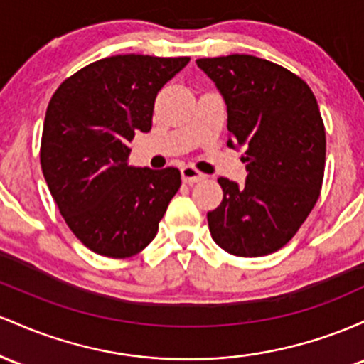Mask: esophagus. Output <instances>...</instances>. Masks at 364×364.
<instances>
[{
	"instance_id": "1",
	"label": "esophagus",
	"mask_w": 364,
	"mask_h": 364,
	"mask_svg": "<svg viewBox=\"0 0 364 364\" xmlns=\"http://www.w3.org/2000/svg\"><path fill=\"white\" fill-rule=\"evenodd\" d=\"M181 175H182V181L186 183L199 182V181H203V178H204V175L201 173V171L196 170L194 166H182Z\"/></svg>"
}]
</instances>
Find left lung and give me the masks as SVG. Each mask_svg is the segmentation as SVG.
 Instances as JSON below:
<instances>
[{
    "label": "left lung",
    "mask_w": 364,
    "mask_h": 364,
    "mask_svg": "<svg viewBox=\"0 0 364 364\" xmlns=\"http://www.w3.org/2000/svg\"><path fill=\"white\" fill-rule=\"evenodd\" d=\"M227 105L228 148H244V186L220 177L223 201L208 213L211 237L234 256L258 258L296 235L320 196L326 139L309 85L251 55L196 60Z\"/></svg>",
    "instance_id": "obj_1"
}]
</instances>
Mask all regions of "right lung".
I'll list each match as a JSON object with an SVG mask.
<instances>
[{"mask_svg": "<svg viewBox=\"0 0 364 364\" xmlns=\"http://www.w3.org/2000/svg\"><path fill=\"white\" fill-rule=\"evenodd\" d=\"M189 60L109 56L73 73L53 94L41 168L67 225L97 255L141 252L181 187L173 166H130L129 142L149 132L158 91Z\"/></svg>", "mask_w": 364, "mask_h": 364, "instance_id": "right-lung-1", "label": "right lung"}]
</instances>
